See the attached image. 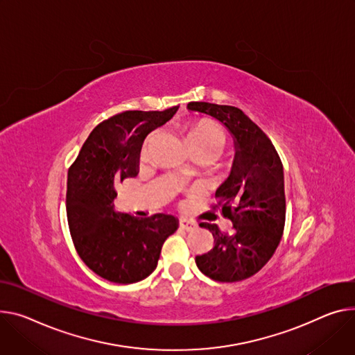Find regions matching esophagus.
Returning <instances> with one entry per match:
<instances>
[{"label":"esophagus","instance_id":"esophagus-1","mask_svg":"<svg viewBox=\"0 0 355 355\" xmlns=\"http://www.w3.org/2000/svg\"><path fill=\"white\" fill-rule=\"evenodd\" d=\"M178 225H180V228H181V230H184V231H192V230H196V228H197V223H196V222L188 220V219H184V218H180Z\"/></svg>","mask_w":355,"mask_h":355}]
</instances>
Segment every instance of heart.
I'll use <instances>...</instances> for the list:
<instances>
[{"mask_svg":"<svg viewBox=\"0 0 355 355\" xmlns=\"http://www.w3.org/2000/svg\"><path fill=\"white\" fill-rule=\"evenodd\" d=\"M154 137L155 135L153 133L143 143V147L140 150L141 161L148 159L150 148ZM184 140L191 154H201L211 159V158H215L222 151V148L227 146L228 135L216 121L209 119H201L191 123L185 128ZM189 173H191L189 168H185L181 171L182 175H187Z\"/></svg>","mask_w":355,"mask_h":355,"instance_id":"1","label":"heart"}]
</instances>
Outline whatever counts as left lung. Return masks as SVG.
I'll return each instance as SVG.
<instances>
[{
  "mask_svg": "<svg viewBox=\"0 0 355 355\" xmlns=\"http://www.w3.org/2000/svg\"><path fill=\"white\" fill-rule=\"evenodd\" d=\"M189 112L208 114L228 128L235 157L231 173L215 192L232 232L201 222L214 236L209 252L196 257L198 269L216 282H239L259 272L273 256L284 228L286 198L280 157L269 137L241 109L207 102L188 103Z\"/></svg>",
  "mask_w": 355,
  "mask_h": 355,
  "instance_id": "8db88e82",
  "label": "left lung"
}]
</instances>
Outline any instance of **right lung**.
<instances>
[{
    "label": "right lung",
    "instance_id": "right-lung-1",
    "mask_svg": "<svg viewBox=\"0 0 355 355\" xmlns=\"http://www.w3.org/2000/svg\"><path fill=\"white\" fill-rule=\"evenodd\" d=\"M177 110H130L102 121L68 171L67 214L73 245L86 266L109 282L128 284L150 276L163 243L178 228L173 215L137 218L117 212L113 204L119 184L139 174L147 135Z\"/></svg>",
    "mask_w": 355,
    "mask_h": 355
}]
</instances>
